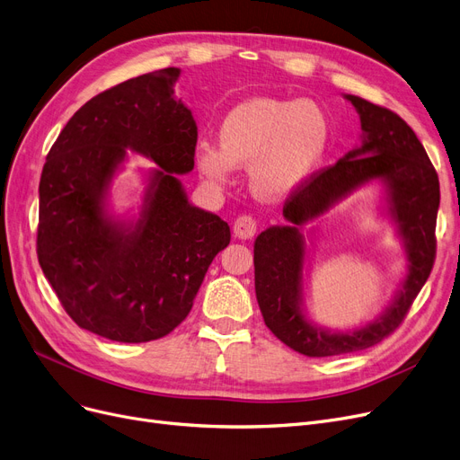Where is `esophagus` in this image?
Masks as SVG:
<instances>
[{"label":"esophagus","mask_w":460,"mask_h":460,"mask_svg":"<svg viewBox=\"0 0 460 460\" xmlns=\"http://www.w3.org/2000/svg\"><path fill=\"white\" fill-rule=\"evenodd\" d=\"M255 231H257L255 217H252V216H248V214H243V216L236 217V222H234V234H236L238 238H252V236L255 234Z\"/></svg>","instance_id":"34e87169"}]
</instances>
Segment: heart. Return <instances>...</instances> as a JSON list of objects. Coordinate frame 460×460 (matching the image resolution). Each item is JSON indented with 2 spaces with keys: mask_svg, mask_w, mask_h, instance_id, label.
Returning a JSON list of instances; mask_svg holds the SVG:
<instances>
[{
  "mask_svg": "<svg viewBox=\"0 0 460 460\" xmlns=\"http://www.w3.org/2000/svg\"><path fill=\"white\" fill-rule=\"evenodd\" d=\"M331 141L325 109L310 99L253 97L227 112L219 146L201 143L195 162L214 184L250 165V188L263 199L289 195L322 162Z\"/></svg>",
  "mask_w": 460,
  "mask_h": 460,
  "instance_id": "b5f03b06",
  "label": "heart"
}]
</instances>
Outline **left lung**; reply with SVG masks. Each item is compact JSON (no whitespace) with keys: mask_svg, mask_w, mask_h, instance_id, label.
Listing matches in <instances>:
<instances>
[{"mask_svg":"<svg viewBox=\"0 0 460 460\" xmlns=\"http://www.w3.org/2000/svg\"><path fill=\"white\" fill-rule=\"evenodd\" d=\"M361 116L363 146L338 164L312 172L284 203L288 226L269 227L255 238V295L265 325L291 349L331 357L379 344L404 322L436 259V216L440 182L413 129L396 112L357 95H346ZM374 177L388 186L390 213L409 250V276L391 309L353 333H327L310 326L300 312L304 243L297 227L338 198Z\"/></svg>","mask_w":460,"mask_h":460,"instance_id":"1","label":"left lung"}]
</instances>
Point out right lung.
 <instances>
[{"instance_id":"obj_1","label":"right lung","mask_w":460,"mask_h":460,"mask_svg":"<svg viewBox=\"0 0 460 460\" xmlns=\"http://www.w3.org/2000/svg\"><path fill=\"white\" fill-rule=\"evenodd\" d=\"M167 67L116 84L78 109L39 182L37 259L73 322L114 342L164 338L188 317L231 231L188 203L176 174L193 169L197 126ZM160 165L133 228L104 216L102 197L125 148Z\"/></svg>"}]
</instances>
